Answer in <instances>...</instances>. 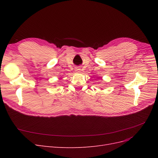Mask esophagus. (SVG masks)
<instances>
[{
    "instance_id": "obj_1",
    "label": "esophagus",
    "mask_w": 158,
    "mask_h": 158,
    "mask_svg": "<svg viewBox=\"0 0 158 158\" xmlns=\"http://www.w3.org/2000/svg\"><path fill=\"white\" fill-rule=\"evenodd\" d=\"M75 71L76 72H77V73H80V71H81V69H80V68H76L75 69Z\"/></svg>"
}]
</instances>
